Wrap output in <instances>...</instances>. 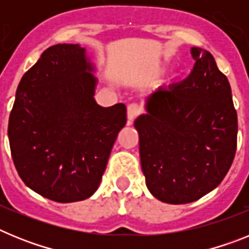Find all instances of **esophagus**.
I'll return each instance as SVG.
<instances>
[{
    "instance_id": "esophagus-1",
    "label": "esophagus",
    "mask_w": 249,
    "mask_h": 249,
    "mask_svg": "<svg viewBox=\"0 0 249 249\" xmlns=\"http://www.w3.org/2000/svg\"><path fill=\"white\" fill-rule=\"evenodd\" d=\"M140 113H141L140 106L136 105V103H131V105L127 107V118H128V124H131V123L133 122V120H135Z\"/></svg>"
}]
</instances>
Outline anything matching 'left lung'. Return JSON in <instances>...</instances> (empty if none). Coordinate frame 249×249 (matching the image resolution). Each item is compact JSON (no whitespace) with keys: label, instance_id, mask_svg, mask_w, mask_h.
<instances>
[{"label":"left lung","instance_id":"left-lung-1","mask_svg":"<svg viewBox=\"0 0 249 249\" xmlns=\"http://www.w3.org/2000/svg\"><path fill=\"white\" fill-rule=\"evenodd\" d=\"M182 82L152 92L135 121L146 184L164 203H191L218 186L237 149V112L227 77L212 54L192 47Z\"/></svg>","mask_w":249,"mask_h":249}]
</instances>
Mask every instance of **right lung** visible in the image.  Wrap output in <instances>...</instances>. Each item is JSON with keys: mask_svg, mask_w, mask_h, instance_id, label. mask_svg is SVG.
Returning <instances> with one entry per match:
<instances>
[{"mask_svg": "<svg viewBox=\"0 0 249 249\" xmlns=\"http://www.w3.org/2000/svg\"><path fill=\"white\" fill-rule=\"evenodd\" d=\"M80 45L58 43L23 74L8 121L11 155L27 187L59 203L97 191L118 132L123 103L102 107L97 78Z\"/></svg>", "mask_w": 249, "mask_h": 249, "instance_id": "obj_1", "label": "right lung"}]
</instances>
